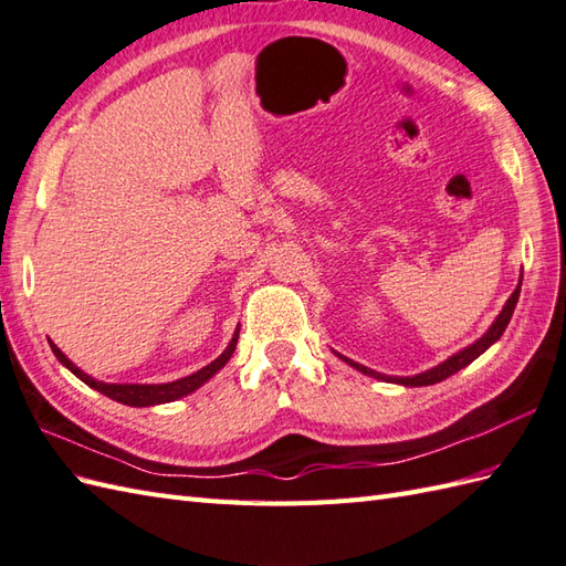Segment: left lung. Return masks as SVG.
Returning <instances> with one entry per match:
<instances>
[{"instance_id":"obj_1","label":"left lung","mask_w":566,"mask_h":566,"mask_svg":"<svg viewBox=\"0 0 566 566\" xmlns=\"http://www.w3.org/2000/svg\"><path fill=\"white\" fill-rule=\"evenodd\" d=\"M518 293H521V283H518L516 291L512 293V297L506 300L504 310L500 312L497 319H494V324L490 326V331H488L485 336L478 338V340L473 343V346H468L465 350H461V353H457V355H451L449 360H444L442 365H437V367H432V369L422 371V375H416V377H387V375H379V371H375V369H367V367H363V365H357V363L348 360V357H343V355H340V357H343V360H346L348 365H353L355 369H360L363 375H369V377H375V379L396 381V384H403V387H430V384H437V381H442V379H447V377H451V375H457L459 369H463L465 365H471L478 355L485 353L494 340H500V336L504 334V328H506L509 319H512V314H514V310H516Z\"/></svg>"}]
</instances>
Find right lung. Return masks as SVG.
Masks as SVG:
<instances>
[{
	"mask_svg": "<svg viewBox=\"0 0 566 566\" xmlns=\"http://www.w3.org/2000/svg\"><path fill=\"white\" fill-rule=\"evenodd\" d=\"M235 346H238V334H235V338L230 340V346L223 350V355L216 357L211 365L201 367L199 371H195V375H189L185 379L168 381V384H105V381H95L93 377L86 375V371H81L57 346H54V343H50L54 357H57V360L64 367L72 369L81 381L88 384L91 389L105 394L107 398H113V401H117V403L136 406V408L156 406V403H168V401H175V398H182V396H187L191 391H197L203 381H209L216 375V371L230 360L232 353H235Z\"/></svg>",
	"mask_w": 566,
	"mask_h": 566,
	"instance_id": "1",
	"label": "right lung"
}]
</instances>
